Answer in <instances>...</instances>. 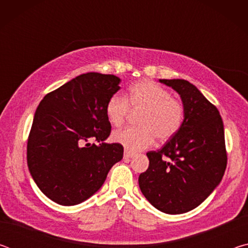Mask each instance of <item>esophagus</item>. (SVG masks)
<instances>
[{
  "instance_id": "34e87169",
  "label": "esophagus",
  "mask_w": 248,
  "mask_h": 248,
  "mask_svg": "<svg viewBox=\"0 0 248 248\" xmlns=\"http://www.w3.org/2000/svg\"><path fill=\"white\" fill-rule=\"evenodd\" d=\"M132 156H133V153H132V152H130V151H127V150L124 151V159L131 158Z\"/></svg>"
}]
</instances>
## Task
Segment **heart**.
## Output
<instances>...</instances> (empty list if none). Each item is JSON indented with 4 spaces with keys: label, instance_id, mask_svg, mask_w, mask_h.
<instances>
[{
    "label": "heart",
    "instance_id": "b5f03b06",
    "mask_svg": "<svg viewBox=\"0 0 248 248\" xmlns=\"http://www.w3.org/2000/svg\"><path fill=\"white\" fill-rule=\"evenodd\" d=\"M129 100L128 101L127 99ZM142 111L138 128L117 130L112 140L130 152L144 150L152 145L154 139L166 142L182 129L186 110L182 100L170 95V91L156 82L144 79L129 89L128 98L120 94L110 96L106 104V116L115 127L124 123L130 112Z\"/></svg>",
    "mask_w": 248,
    "mask_h": 248
}]
</instances>
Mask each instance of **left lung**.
Masks as SVG:
<instances>
[{
    "instance_id": "8db88e82",
    "label": "left lung",
    "mask_w": 248,
    "mask_h": 248,
    "mask_svg": "<svg viewBox=\"0 0 248 248\" xmlns=\"http://www.w3.org/2000/svg\"><path fill=\"white\" fill-rule=\"evenodd\" d=\"M180 95L182 129L162 149L146 153L150 164L139 186L153 207L180 215L198 207L220 184L228 163L223 121L215 105L186 79H159Z\"/></svg>"
}]
</instances>
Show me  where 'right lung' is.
Listing matches in <instances>:
<instances>
[{"mask_svg": "<svg viewBox=\"0 0 248 248\" xmlns=\"http://www.w3.org/2000/svg\"><path fill=\"white\" fill-rule=\"evenodd\" d=\"M119 83L112 74H81L50 92L37 107L27 164L37 186L54 202L74 205L89 199L123 158V145L104 142L111 131L106 104ZM92 139L100 145L89 144Z\"/></svg>", "mask_w": 248, "mask_h": 248, "instance_id": "add662e5", "label": "right lung"}]
</instances>
